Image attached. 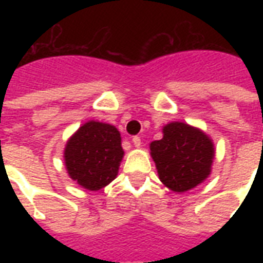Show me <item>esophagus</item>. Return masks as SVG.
I'll use <instances>...</instances> for the list:
<instances>
[{"label":"esophagus","mask_w":263,"mask_h":263,"mask_svg":"<svg viewBox=\"0 0 263 263\" xmlns=\"http://www.w3.org/2000/svg\"><path fill=\"white\" fill-rule=\"evenodd\" d=\"M132 143H134V146H135V147H140L142 140H140L139 136H134V138H132Z\"/></svg>","instance_id":"1"}]
</instances>
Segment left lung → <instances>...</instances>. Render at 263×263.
I'll return each mask as SVG.
<instances>
[{
  "label": "left lung",
  "mask_w": 263,
  "mask_h": 263,
  "mask_svg": "<svg viewBox=\"0 0 263 263\" xmlns=\"http://www.w3.org/2000/svg\"><path fill=\"white\" fill-rule=\"evenodd\" d=\"M162 132V139L150 144L161 181L175 192H185L203 183L212 172V139L199 128L180 121L166 124Z\"/></svg>",
  "instance_id": "obj_1"
}]
</instances>
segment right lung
<instances>
[{"mask_svg": "<svg viewBox=\"0 0 263 263\" xmlns=\"http://www.w3.org/2000/svg\"><path fill=\"white\" fill-rule=\"evenodd\" d=\"M123 156L117 128L94 120L83 124L64 150L69 177L90 191H98L116 179Z\"/></svg>", "mask_w": 263, "mask_h": 263, "instance_id": "add662e5", "label": "right lung"}]
</instances>
